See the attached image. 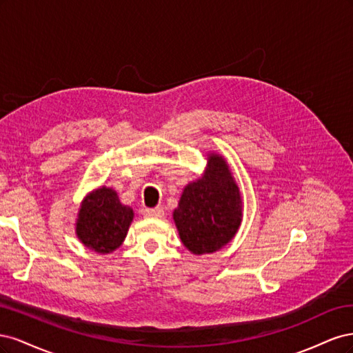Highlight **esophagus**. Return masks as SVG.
I'll return each instance as SVG.
<instances>
[{
    "label": "esophagus",
    "instance_id": "esophagus-1",
    "mask_svg": "<svg viewBox=\"0 0 353 353\" xmlns=\"http://www.w3.org/2000/svg\"><path fill=\"white\" fill-rule=\"evenodd\" d=\"M144 215L147 218H162L163 216V209L162 208H148L144 210Z\"/></svg>",
    "mask_w": 353,
    "mask_h": 353
}]
</instances>
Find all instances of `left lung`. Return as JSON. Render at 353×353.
Segmentation results:
<instances>
[{"label":"left lung","instance_id":"obj_1","mask_svg":"<svg viewBox=\"0 0 353 353\" xmlns=\"http://www.w3.org/2000/svg\"><path fill=\"white\" fill-rule=\"evenodd\" d=\"M172 216L181 241L193 254L215 253L236 237L243 219L241 193L221 154L208 153L205 172L185 185Z\"/></svg>","mask_w":353,"mask_h":353}]
</instances>
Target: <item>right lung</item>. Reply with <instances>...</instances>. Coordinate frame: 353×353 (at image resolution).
<instances>
[{"label":"right lung","mask_w":353,"mask_h":353,"mask_svg":"<svg viewBox=\"0 0 353 353\" xmlns=\"http://www.w3.org/2000/svg\"><path fill=\"white\" fill-rule=\"evenodd\" d=\"M132 219V208L122 205L113 188L100 187L81 201L74 232L85 248L108 254L123 243Z\"/></svg>","instance_id":"add662e5"}]
</instances>
